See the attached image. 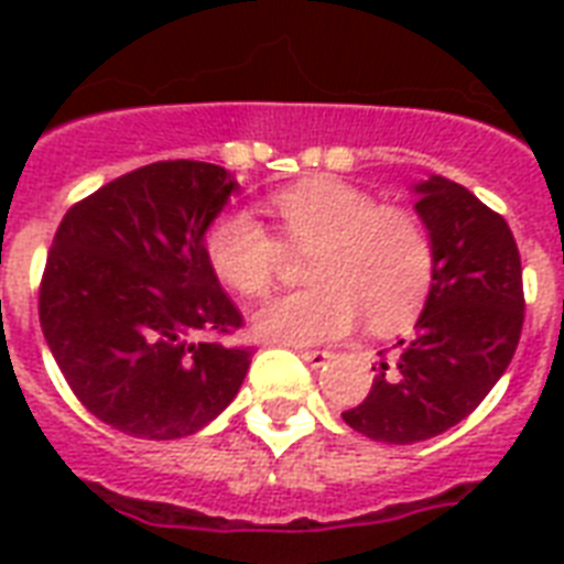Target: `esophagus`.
<instances>
[{"label":"esophagus","instance_id":"34e87169","mask_svg":"<svg viewBox=\"0 0 564 564\" xmlns=\"http://www.w3.org/2000/svg\"><path fill=\"white\" fill-rule=\"evenodd\" d=\"M299 357L304 362H310L313 369H318V366H325V362L330 360L334 354H330V351H316V348H304V351H299Z\"/></svg>","mask_w":564,"mask_h":564}]
</instances>
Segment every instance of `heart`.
Listing matches in <instances>:
<instances>
[{
	"label": "heart",
	"instance_id": "heart-1",
	"mask_svg": "<svg viewBox=\"0 0 564 564\" xmlns=\"http://www.w3.org/2000/svg\"><path fill=\"white\" fill-rule=\"evenodd\" d=\"M283 242L310 251L313 286L274 299L254 316V334L290 345L330 343L360 316L375 334L419 316L433 283V239L412 213L380 207L339 178H307L272 195ZM207 257L230 290L260 299L281 269V242L251 210H230L207 230Z\"/></svg>",
	"mask_w": 564,
	"mask_h": 564
}]
</instances>
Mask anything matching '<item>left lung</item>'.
Wrapping results in <instances>:
<instances>
[{"instance_id":"left-lung-1","label":"left lung","mask_w":564,"mask_h":564,"mask_svg":"<svg viewBox=\"0 0 564 564\" xmlns=\"http://www.w3.org/2000/svg\"><path fill=\"white\" fill-rule=\"evenodd\" d=\"M415 213L433 239V283L415 336L371 366L366 401L343 412L348 427L412 445L468 419L498 383L521 339V257L507 219L456 181L430 175Z\"/></svg>"}]
</instances>
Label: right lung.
Returning a JSON list of instances; mask_svg holds the SVG:
<instances>
[{
	"mask_svg": "<svg viewBox=\"0 0 564 564\" xmlns=\"http://www.w3.org/2000/svg\"><path fill=\"white\" fill-rule=\"evenodd\" d=\"M237 187L216 163H149L57 225L40 327L75 398L119 433L189 436L246 380L251 348L204 339L242 325L204 242Z\"/></svg>",
	"mask_w": 564,
	"mask_h": 564,
	"instance_id": "right-lung-1",
	"label": "right lung"
}]
</instances>
